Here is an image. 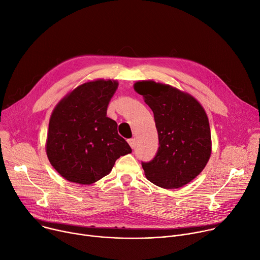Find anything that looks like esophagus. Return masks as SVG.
Instances as JSON below:
<instances>
[{
	"instance_id": "1",
	"label": "esophagus",
	"mask_w": 260,
	"mask_h": 260,
	"mask_svg": "<svg viewBox=\"0 0 260 260\" xmlns=\"http://www.w3.org/2000/svg\"><path fill=\"white\" fill-rule=\"evenodd\" d=\"M127 142H128L129 146H131L133 149L136 147V140H135V139H128Z\"/></svg>"
}]
</instances>
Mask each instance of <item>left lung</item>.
I'll use <instances>...</instances> for the list:
<instances>
[{
  "label": "left lung",
  "mask_w": 260,
  "mask_h": 260,
  "mask_svg": "<svg viewBox=\"0 0 260 260\" xmlns=\"http://www.w3.org/2000/svg\"><path fill=\"white\" fill-rule=\"evenodd\" d=\"M134 89L154 115L159 147L142 162L146 178L164 188H178L197 177L211 153L207 115L191 94L154 81H139Z\"/></svg>",
  "instance_id": "1"
}]
</instances>
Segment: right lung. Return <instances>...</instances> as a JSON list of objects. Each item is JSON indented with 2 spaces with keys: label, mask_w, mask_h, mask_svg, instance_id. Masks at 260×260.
<instances>
[{
  "label": "right lung",
  "mask_w": 260,
  "mask_h": 260,
  "mask_svg": "<svg viewBox=\"0 0 260 260\" xmlns=\"http://www.w3.org/2000/svg\"><path fill=\"white\" fill-rule=\"evenodd\" d=\"M117 87L116 80L89 81L55 107L45 150L52 166L66 180L92 184L111 172L117 158L132 152L118 135L116 121L107 117Z\"/></svg>",
  "instance_id": "add662e5"
}]
</instances>
